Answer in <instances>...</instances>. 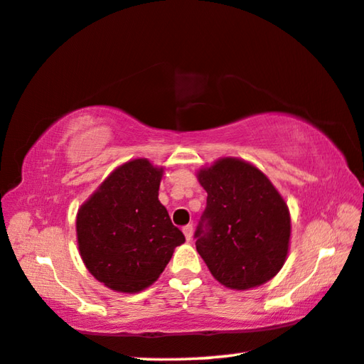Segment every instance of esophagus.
<instances>
[{"mask_svg": "<svg viewBox=\"0 0 364 364\" xmlns=\"http://www.w3.org/2000/svg\"><path fill=\"white\" fill-rule=\"evenodd\" d=\"M193 225H186V227H183V233H184V236H186V240L189 241L193 238Z\"/></svg>", "mask_w": 364, "mask_h": 364, "instance_id": "1", "label": "esophagus"}]
</instances>
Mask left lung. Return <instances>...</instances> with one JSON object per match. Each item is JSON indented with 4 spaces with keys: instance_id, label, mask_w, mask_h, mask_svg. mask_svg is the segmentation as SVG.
Listing matches in <instances>:
<instances>
[{
    "instance_id": "obj_1",
    "label": "left lung",
    "mask_w": 364,
    "mask_h": 364,
    "mask_svg": "<svg viewBox=\"0 0 364 364\" xmlns=\"http://www.w3.org/2000/svg\"><path fill=\"white\" fill-rule=\"evenodd\" d=\"M207 204L196 228V250L210 274L233 290L262 285L285 262L290 213L269 178L238 159L198 173Z\"/></svg>"
}]
</instances>
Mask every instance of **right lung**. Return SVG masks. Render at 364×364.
Wrapping results in <instances>:
<instances>
[{
	"label": "right lung",
	"mask_w": 364,
	"mask_h": 364,
	"mask_svg": "<svg viewBox=\"0 0 364 364\" xmlns=\"http://www.w3.org/2000/svg\"><path fill=\"white\" fill-rule=\"evenodd\" d=\"M161 168L146 159L121 165L79 209L80 257L113 290L134 293L154 284L184 243L159 200Z\"/></svg>",
	"instance_id": "add662e5"
}]
</instances>
